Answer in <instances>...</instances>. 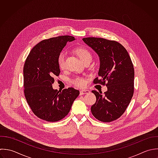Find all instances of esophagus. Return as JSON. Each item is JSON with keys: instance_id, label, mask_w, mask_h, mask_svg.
<instances>
[{"instance_id": "esophagus-1", "label": "esophagus", "mask_w": 158, "mask_h": 158, "mask_svg": "<svg viewBox=\"0 0 158 158\" xmlns=\"http://www.w3.org/2000/svg\"><path fill=\"white\" fill-rule=\"evenodd\" d=\"M90 93V91L88 90H80V95H84V94H89Z\"/></svg>"}]
</instances>
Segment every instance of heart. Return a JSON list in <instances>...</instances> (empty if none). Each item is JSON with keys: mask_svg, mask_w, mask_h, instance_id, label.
<instances>
[{"mask_svg": "<svg viewBox=\"0 0 158 158\" xmlns=\"http://www.w3.org/2000/svg\"><path fill=\"white\" fill-rule=\"evenodd\" d=\"M75 53L78 55V56L81 59L82 61L84 63L89 61L92 60V56L90 51L84 47H77L74 49ZM66 53L64 51L60 53L57 58V62L59 68L61 69H64L65 68V62H66ZM72 84L76 87H84L85 84V81L84 78L76 76L71 81Z\"/></svg>", "mask_w": 158, "mask_h": 158, "instance_id": "heart-1", "label": "heart"}]
</instances>
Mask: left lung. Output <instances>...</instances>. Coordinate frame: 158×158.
I'll use <instances>...</instances> for the list:
<instances>
[{"mask_svg": "<svg viewBox=\"0 0 158 158\" xmlns=\"http://www.w3.org/2000/svg\"><path fill=\"white\" fill-rule=\"evenodd\" d=\"M82 40L100 58L98 77L94 84L106 85L108 89L103 95L102 91H92L96 97V102L91 106L92 113L102 122H112L124 114L133 97V63L127 50L116 41L99 37Z\"/></svg>", "mask_w": 158, "mask_h": 158, "instance_id": "8db88e82", "label": "left lung"}]
</instances>
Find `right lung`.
Masks as SVG:
<instances>
[{"instance_id":"obj_1","label":"right lung","mask_w":158,"mask_h":158,"mask_svg":"<svg viewBox=\"0 0 158 158\" xmlns=\"http://www.w3.org/2000/svg\"><path fill=\"white\" fill-rule=\"evenodd\" d=\"M74 39L71 35H61L43 40L32 48L25 61L24 96L33 113L44 121L63 119L79 95V91L73 87L61 92L52 87L54 77L60 73L58 56L66 43Z\"/></svg>"}]
</instances>
